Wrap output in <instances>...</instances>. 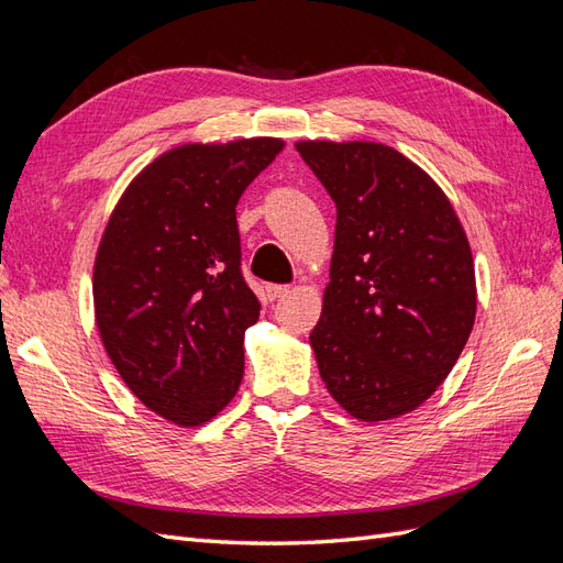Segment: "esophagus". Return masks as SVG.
I'll list each match as a JSON object with an SVG mask.
<instances>
[{
    "mask_svg": "<svg viewBox=\"0 0 563 563\" xmlns=\"http://www.w3.org/2000/svg\"><path fill=\"white\" fill-rule=\"evenodd\" d=\"M288 291H291V288H288V286H282V284H269V286L265 288V294H267V298H269V300L284 298Z\"/></svg>",
    "mask_w": 563,
    "mask_h": 563,
    "instance_id": "esophagus-1",
    "label": "esophagus"
}]
</instances>
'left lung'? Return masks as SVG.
<instances>
[{
    "label": "left lung",
    "instance_id": "left-lung-1",
    "mask_svg": "<svg viewBox=\"0 0 563 563\" xmlns=\"http://www.w3.org/2000/svg\"><path fill=\"white\" fill-rule=\"evenodd\" d=\"M335 201L331 282L310 333L331 397L399 418L446 380L474 327V261L441 187L395 147L300 141Z\"/></svg>",
    "mask_w": 563,
    "mask_h": 563
}]
</instances>
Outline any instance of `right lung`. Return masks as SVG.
<instances>
[{"mask_svg": "<svg viewBox=\"0 0 563 563\" xmlns=\"http://www.w3.org/2000/svg\"><path fill=\"white\" fill-rule=\"evenodd\" d=\"M282 150L279 139L168 150L131 180L100 240V340L133 395L178 428L209 422L242 385L261 302L242 275L236 201Z\"/></svg>", "mask_w": 563, "mask_h": 563, "instance_id": "right-lung-1", "label": "right lung"}]
</instances>
